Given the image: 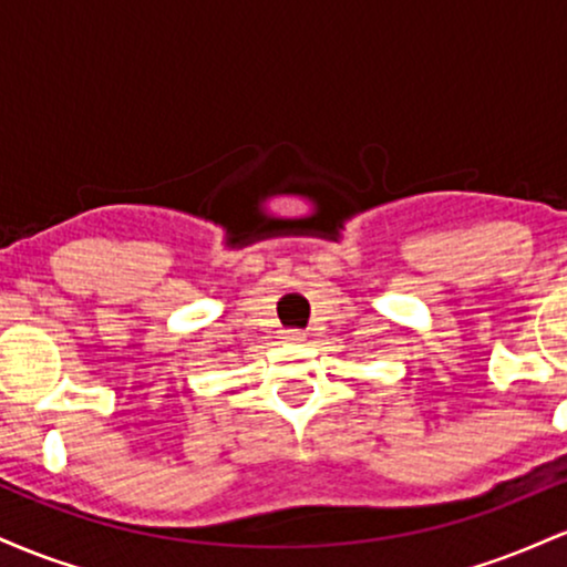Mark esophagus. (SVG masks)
<instances>
[{"label": "esophagus", "instance_id": "obj_1", "mask_svg": "<svg viewBox=\"0 0 567 567\" xmlns=\"http://www.w3.org/2000/svg\"><path fill=\"white\" fill-rule=\"evenodd\" d=\"M285 341H292V343L303 341V330H285Z\"/></svg>", "mask_w": 567, "mask_h": 567}]
</instances>
